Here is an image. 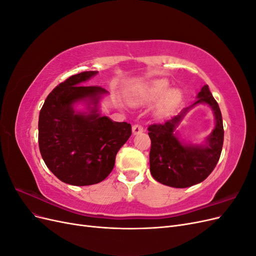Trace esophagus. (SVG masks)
<instances>
[{"label":"esophagus","instance_id":"1","mask_svg":"<svg viewBox=\"0 0 256 256\" xmlns=\"http://www.w3.org/2000/svg\"><path fill=\"white\" fill-rule=\"evenodd\" d=\"M143 131H144V128H143L141 125H134V126L132 127V132H134V136H136V134H142Z\"/></svg>","mask_w":256,"mask_h":256}]
</instances>
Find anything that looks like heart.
Masks as SVG:
<instances>
[{
  "instance_id": "1",
  "label": "heart",
  "mask_w": 256,
  "mask_h": 256,
  "mask_svg": "<svg viewBox=\"0 0 256 256\" xmlns=\"http://www.w3.org/2000/svg\"><path fill=\"white\" fill-rule=\"evenodd\" d=\"M182 92L178 88H170L168 79H156L138 86L129 95V102L141 106L157 102L154 104L156 115H164L180 104Z\"/></svg>"
}]
</instances>
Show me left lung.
Instances as JSON below:
<instances>
[{
    "label": "left lung",
    "mask_w": 256,
    "mask_h": 256,
    "mask_svg": "<svg viewBox=\"0 0 256 256\" xmlns=\"http://www.w3.org/2000/svg\"><path fill=\"white\" fill-rule=\"evenodd\" d=\"M206 104L215 116V127L200 144L186 142L176 127L193 107ZM147 130L152 140L150 152V174L158 182L173 188H187L202 182L218 164L223 145V122L218 102L208 85L196 95V102L170 120L150 125Z\"/></svg>",
    "instance_id": "obj_1"
}]
</instances>
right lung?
<instances>
[{
  "mask_svg": "<svg viewBox=\"0 0 256 256\" xmlns=\"http://www.w3.org/2000/svg\"><path fill=\"white\" fill-rule=\"evenodd\" d=\"M97 74L84 72L58 84L40 113L42 157L50 171L68 184L102 182L112 172L116 154L131 136L130 124L100 114V102L109 92L85 86Z\"/></svg>",
  "mask_w": 256,
  "mask_h": 256,
  "instance_id": "add662e5",
  "label": "right lung"
}]
</instances>
